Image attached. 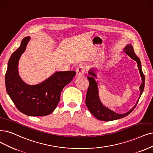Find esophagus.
<instances>
[{
  "mask_svg": "<svg viewBox=\"0 0 153 153\" xmlns=\"http://www.w3.org/2000/svg\"><path fill=\"white\" fill-rule=\"evenodd\" d=\"M86 66L81 65L77 67V69L76 70V75L77 76H82L84 75V74L86 73Z\"/></svg>",
  "mask_w": 153,
  "mask_h": 153,
  "instance_id": "34e87169",
  "label": "esophagus"
}]
</instances>
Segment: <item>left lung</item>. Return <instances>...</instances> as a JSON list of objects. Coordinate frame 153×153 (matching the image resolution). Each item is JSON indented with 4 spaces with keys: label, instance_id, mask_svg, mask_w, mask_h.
I'll return each instance as SVG.
<instances>
[{
    "label": "left lung",
    "instance_id": "left-lung-1",
    "mask_svg": "<svg viewBox=\"0 0 153 153\" xmlns=\"http://www.w3.org/2000/svg\"><path fill=\"white\" fill-rule=\"evenodd\" d=\"M124 52H125L131 58L134 59L137 62V66L139 68V70L140 74V76L142 77L143 82L141 84L140 86V97L137 101L136 104L133 107V108L128 111V112L126 113L123 114H118L117 113L113 111L108 108L105 107L100 102L99 97H98V86L97 83L96 82L94 77H96V74L93 72V69L91 71H89V74L91 76L88 77V79L89 81V87L88 89V91L86 94V104L88 107V110L91 114L97 118V119L102 121H111L115 120L117 119H120V118H123L128 115H129L135 109L136 107L139 100L142 95V93L144 91V84H145V76L143 72L142 69H141V64L140 61L139 59L138 56L135 53L134 48L131 45H129L127 46L125 49H124Z\"/></svg>",
    "mask_w": 153,
    "mask_h": 153
}]
</instances>
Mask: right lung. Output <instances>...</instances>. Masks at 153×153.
<instances>
[{"label":"right lung","mask_w":153,"mask_h":153,"mask_svg":"<svg viewBox=\"0 0 153 153\" xmlns=\"http://www.w3.org/2000/svg\"><path fill=\"white\" fill-rule=\"evenodd\" d=\"M29 40V36L22 39L21 46L10 57L5 76V88L16 108L22 114L27 116H46L55 109L62 89L72 80L76 72H57L37 85L25 84L19 76L18 64Z\"/></svg>","instance_id":"right-lung-1"}]
</instances>
